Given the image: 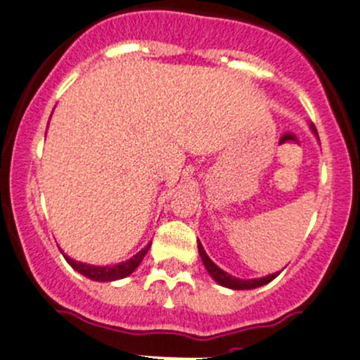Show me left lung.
I'll use <instances>...</instances> for the list:
<instances>
[{
	"mask_svg": "<svg viewBox=\"0 0 360 360\" xmlns=\"http://www.w3.org/2000/svg\"><path fill=\"white\" fill-rule=\"evenodd\" d=\"M314 132H317V130H315V127H314ZM198 252H200L202 261H203V264H205L207 271H209V274H210V277H212L214 281L217 282V284L224 285V288H230V289H254V288H259V285L268 284V282H271L275 277H277V274H271V275H268V277H263V278H250V281H240V278L231 277L230 274H226V271L221 270L219 266H216V264H214L212 261H210V257L205 254V250H203L200 242H198Z\"/></svg>",
	"mask_w": 360,
	"mask_h": 360,
	"instance_id": "8db88e82",
	"label": "left lung"
}]
</instances>
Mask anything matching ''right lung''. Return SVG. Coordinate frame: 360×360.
Segmentation results:
<instances>
[{
	"instance_id": "right-lung-1",
	"label": "right lung",
	"mask_w": 360,
	"mask_h": 360,
	"mask_svg": "<svg viewBox=\"0 0 360 360\" xmlns=\"http://www.w3.org/2000/svg\"><path fill=\"white\" fill-rule=\"evenodd\" d=\"M150 245H146L143 250H139V252H137L136 256L130 257L129 261H123V263L115 264V266H94V264L79 263V261L71 259V257H68V256H64V257H66L68 263L71 264L76 271H79V274L85 275V277L92 278V281H99V282H111V281H118V278H123V277H127V275L132 274V271L139 266V263L143 261V257L146 256Z\"/></svg>"
}]
</instances>
